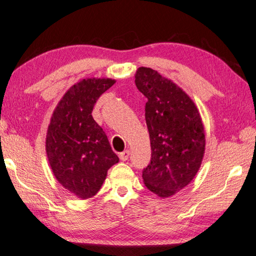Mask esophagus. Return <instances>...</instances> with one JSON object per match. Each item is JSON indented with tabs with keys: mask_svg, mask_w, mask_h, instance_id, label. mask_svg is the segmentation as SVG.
Returning <instances> with one entry per match:
<instances>
[{
	"mask_svg": "<svg viewBox=\"0 0 256 256\" xmlns=\"http://www.w3.org/2000/svg\"><path fill=\"white\" fill-rule=\"evenodd\" d=\"M129 156H130V152H129L128 150H124V152H121L119 154V158H120L121 161H127Z\"/></svg>",
	"mask_w": 256,
	"mask_h": 256,
	"instance_id": "obj_1",
	"label": "esophagus"
}]
</instances>
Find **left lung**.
<instances>
[{
    "label": "left lung",
    "instance_id": "obj_1",
    "mask_svg": "<svg viewBox=\"0 0 256 256\" xmlns=\"http://www.w3.org/2000/svg\"><path fill=\"white\" fill-rule=\"evenodd\" d=\"M135 84L148 98L145 120L152 158L143 170L144 184L160 198H169L200 169L205 150L202 119L190 96L158 71L140 66Z\"/></svg>",
    "mask_w": 256,
    "mask_h": 256
}]
</instances>
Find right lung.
<instances>
[{"instance_id":"1","label":"right lung","mask_w":256,"mask_h":256,"mask_svg":"<svg viewBox=\"0 0 256 256\" xmlns=\"http://www.w3.org/2000/svg\"><path fill=\"white\" fill-rule=\"evenodd\" d=\"M114 82L110 78H87L74 84L58 102L48 124L50 166L58 182L79 198H93L108 170L119 162L92 116L96 100Z\"/></svg>"}]
</instances>
